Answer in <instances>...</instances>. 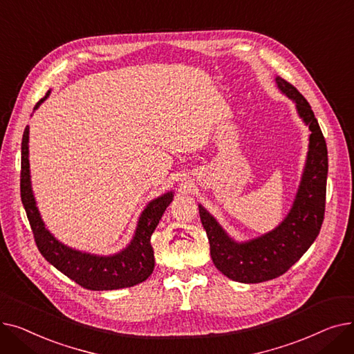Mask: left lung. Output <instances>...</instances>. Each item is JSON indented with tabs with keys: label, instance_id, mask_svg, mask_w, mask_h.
I'll use <instances>...</instances> for the list:
<instances>
[{
	"label": "left lung",
	"instance_id": "8db88e82",
	"mask_svg": "<svg viewBox=\"0 0 354 354\" xmlns=\"http://www.w3.org/2000/svg\"><path fill=\"white\" fill-rule=\"evenodd\" d=\"M275 82L295 103L297 111L311 132L304 172L291 211L275 230L247 243H235L216 219L199 205L212 261L222 274L238 283L255 284L283 275L311 247L324 219L328 159L323 132L301 93L281 77Z\"/></svg>",
	"mask_w": 354,
	"mask_h": 354
}]
</instances>
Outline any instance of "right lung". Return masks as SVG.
<instances>
[{"instance_id": "1", "label": "right lung", "mask_w": 354, "mask_h": 354, "mask_svg": "<svg viewBox=\"0 0 354 354\" xmlns=\"http://www.w3.org/2000/svg\"><path fill=\"white\" fill-rule=\"evenodd\" d=\"M50 93V91H48ZM47 95L35 104L39 107L48 96ZM28 126L24 129L21 143V201L30 221L37 248L47 261L67 275L70 280L87 290H119L133 287L152 274L155 268L153 248L151 236L158 227L159 221L174 199V192H167L152 202L142 212L133 239L120 252L109 257L91 255L77 250L68 248L55 239L46 228L40 216L39 208L31 191L30 162H28Z\"/></svg>"}]
</instances>
